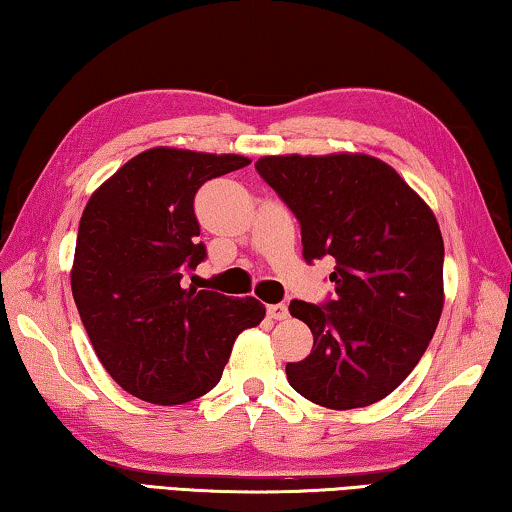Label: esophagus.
Instances as JSON below:
<instances>
[{"mask_svg":"<svg viewBox=\"0 0 512 512\" xmlns=\"http://www.w3.org/2000/svg\"><path fill=\"white\" fill-rule=\"evenodd\" d=\"M269 316L275 321H285L289 316V307L285 303H275V305H269Z\"/></svg>","mask_w":512,"mask_h":512,"instance_id":"obj_1","label":"esophagus"}]
</instances>
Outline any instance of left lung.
<instances>
[{
    "label": "left lung",
    "instance_id": "8db88e82",
    "mask_svg": "<svg viewBox=\"0 0 512 512\" xmlns=\"http://www.w3.org/2000/svg\"><path fill=\"white\" fill-rule=\"evenodd\" d=\"M255 168L298 218L305 262H337L335 296L289 303L314 335L312 353L287 364L289 385L332 410L385 399L417 367L442 314L444 243L433 212L369 154L262 157Z\"/></svg>",
    "mask_w": 512,
    "mask_h": 512
}]
</instances>
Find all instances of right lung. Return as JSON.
I'll use <instances>...</instances> for the list:
<instances>
[{
    "mask_svg": "<svg viewBox=\"0 0 512 512\" xmlns=\"http://www.w3.org/2000/svg\"><path fill=\"white\" fill-rule=\"evenodd\" d=\"M248 164L239 154L145 150L81 214L72 296L102 367L136 399L180 405L207 394L239 332L264 319L253 296L182 287L207 259L198 189Z\"/></svg>",
    "mask_w": 512,
    "mask_h": 512,
    "instance_id": "add662e5",
    "label": "right lung"
}]
</instances>
